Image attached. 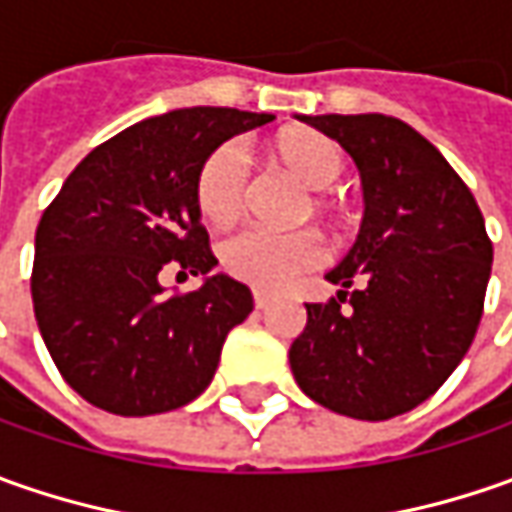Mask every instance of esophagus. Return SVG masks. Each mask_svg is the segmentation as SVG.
<instances>
[{"instance_id": "34e87169", "label": "esophagus", "mask_w": 512, "mask_h": 512, "mask_svg": "<svg viewBox=\"0 0 512 512\" xmlns=\"http://www.w3.org/2000/svg\"><path fill=\"white\" fill-rule=\"evenodd\" d=\"M253 305H256V310H265L270 305V296H267L265 290H253Z\"/></svg>"}]
</instances>
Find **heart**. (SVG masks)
Masks as SVG:
<instances>
[{
    "mask_svg": "<svg viewBox=\"0 0 512 512\" xmlns=\"http://www.w3.org/2000/svg\"><path fill=\"white\" fill-rule=\"evenodd\" d=\"M273 168L287 173L307 187L305 213L313 210L316 219L336 227L344 216V202L330 193V185L344 173L342 145L316 128L279 130L265 145ZM247 196V165L236 145H219L207 153L196 170L193 199L196 210L207 225L225 227L236 222ZM322 242L310 230L267 233V230H242L219 247V262L227 276L259 287L279 290L296 276L322 262Z\"/></svg>",
    "mask_w": 512,
    "mask_h": 512,
    "instance_id": "b5f03b06",
    "label": "heart"
}]
</instances>
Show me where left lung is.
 Wrapping results in <instances>:
<instances>
[{
  "label": "left lung",
  "mask_w": 512,
  "mask_h": 512,
  "mask_svg": "<svg viewBox=\"0 0 512 512\" xmlns=\"http://www.w3.org/2000/svg\"><path fill=\"white\" fill-rule=\"evenodd\" d=\"M342 145L364 185L356 245L307 307L290 370L313 402L384 422L430 399L479 330L493 242L470 187L439 150L382 113L299 116Z\"/></svg>",
  "instance_id": "8db88e82"
}]
</instances>
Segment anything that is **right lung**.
<instances>
[{
  "mask_svg": "<svg viewBox=\"0 0 512 512\" xmlns=\"http://www.w3.org/2000/svg\"><path fill=\"white\" fill-rule=\"evenodd\" d=\"M270 113L182 108L136 122L73 168L36 227L30 296L62 379L93 407L153 416L205 390L227 333L253 310L230 276L162 293V267L216 265L193 199L207 153Z\"/></svg>",
  "mask_w": 512,
  "mask_h": 512,
  "instance_id": "obj_1",
  "label": "right lung"
}]
</instances>
